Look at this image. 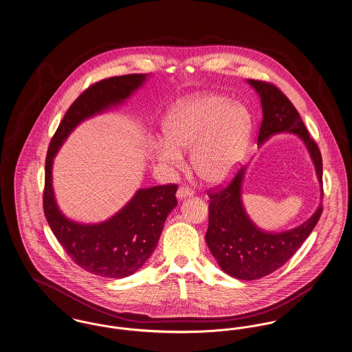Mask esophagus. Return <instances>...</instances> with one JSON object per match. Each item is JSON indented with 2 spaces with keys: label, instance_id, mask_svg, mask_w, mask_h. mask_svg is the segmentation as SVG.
I'll use <instances>...</instances> for the list:
<instances>
[{
  "label": "esophagus",
  "instance_id": "34e87169",
  "mask_svg": "<svg viewBox=\"0 0 352 352\" xmlns=\"http://www.w3.org/2000/svg\"><path fill=\"white\" fill-rule=\"evenodd\" d=\"M192 194H194V190L191 187H188V186H181L178 188V191H177V197L179 199H184L186 197H191Z\"/></svg>",
  "mask_w": 352,
  "mask_h": 352
}]
</instances>
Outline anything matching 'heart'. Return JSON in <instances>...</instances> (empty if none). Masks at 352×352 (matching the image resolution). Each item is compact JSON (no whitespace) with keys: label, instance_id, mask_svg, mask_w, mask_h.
<instances>
[{"label":"heart","instance_id":"heart-1","mask_svg":"<svg viewBox=\"0 0 352 352\" xmlns=\"http://www.w3.org/2000/svg\"><path fill=\"white\" fill-rule=\"evenodd\" d=\"M251 115L227 96L201 94L178 101L164 124L166 141L157 157L181 162L179 151H191V165L203 181L219 182L237 165L251 132Z\"/></svg>","mask_w":352,"mask_h":352}]
</instances>
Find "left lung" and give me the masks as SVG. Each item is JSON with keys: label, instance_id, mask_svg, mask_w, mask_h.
I'll return each mask as SVG.
<instances>
[{"label": "left lung", "instance_id": "8db88e82", "mask_svg": "<svg viewBox=\"0 0 352 352\" xmlns=\"http://www.w3.org/2000/svg\"><path fill=\"white\" fill-rule=\"evenodd\" d=\"M248 83L261 98L263 121L257 137L258 145L270 135L281 132L300 135L314 162L323 197L322 155L300 113L274 84L253 79H250ZM244 171V166L237 168L228 184L207 191L210 204L206 243L218 260L220 268L227 274L243 281H251L281 268L298 251L318 223L322 201L313 217L300 227L278 234L263 231L252 223L241 203L240 191Z\"/></svg>", "mask_w": 352, "mask_h": 352}]
</instances>
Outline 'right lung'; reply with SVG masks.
Returning a JSON list of instances; mask_svg holds the SVG:
<instances>
[{"mask_svg":"<svg viewBox=\"0 0 352 352\" xmlns=\"http://www.w3.org/2000/svg\"><path fill=\"white\" fill-rule=\"evenodd\" d=\"M145 79L146 74H129L89 85L68 108L46 155L43 211L51 231L76 265L107 278L128 277L151 257L165 220L177 206L178 186L141 188L113 218L84 226L65 218L58 210L51 186V166L59 146L80 121L128 99Z\"/></svg>","mask_w":352,"mask_h":352,"instance_id":"add662e5","label":"right lung"}]
</instances>
